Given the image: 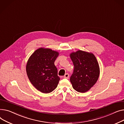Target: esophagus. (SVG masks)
Segmentation results:
<instances>
[{
	"mask_svg": "<svg viewBox=\"0 0 124 124\" xmlns=\"http://www.w3.org/2000/svg\"><path fill=\"white\" fill-rule=\"evenodd\" d=\"M69 76H70V75H69V74H65L63 77H64V78H65L68 79V78H69Z\"/></svg>",
	"mask_w": 124,
	"mask_h": 124,
	"instance_id": "obj_1",
	"label": "esophagus"
}]
</instances>
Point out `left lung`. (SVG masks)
<instances>
[{
  "label": "left lung",
  "mask_w": 124,
  "mask_h": 124,
  "mask_svg": "<svg viewBox=\"0 0 124 124\" xmlns=\"http://www.w3.org/2000/svg\"><path fill=\"white\" fill-rule=\"evenodd\" d=\"M74 65L73 73L70 78L72 87L76 91H88L98 81L100 67L96 57L91 53L79 50L70 54Z\"/></svg>",
  "instance_id": "8db88e82"
}]
</instances>
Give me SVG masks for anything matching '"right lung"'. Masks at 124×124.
I'll return each mask as SVG.
<instances>
[{
	"instance_id": "1",
	"label": "right lung",
	"mask_w": 124,
	"mask_h": 124,
	"mask_svg": "<svg viewBox=\"0 0 124 124\" xmlns=\"http://www.w3.org/2000/svg\"><path fill=\"white\" fill-rule=\"evenodd\" d=\"M59 53L50 48H39L29 58L26 70L32 85L43 93L56 89L60 80L54 62Z\"/></svg>"
}]
</instances>
